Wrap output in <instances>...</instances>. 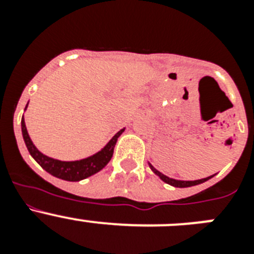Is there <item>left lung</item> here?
<instances>
[{"label": "left lung", "mask_w": 254, "mask_h": 254, "mask_svg": "<svg viewBox=\"0 0 254 254\" xmlns=\"http://www.w3.org/2000/svg\"><path fill=\"white\" fill-rule=\"evenodd\" d=\"M149 167L150 169L152 170V172L156 174V176L159 177V178L161 179L163 182H165V183H168V185L173 186V187H178V188H186V187H192V186H197V185H201V183H203V182L208 181V179H211L212 177L215 176H210L207 177V178H202V179H197V181H179V179H174V178H169V177L164 176L163 173H160L159 170L155 169L154 167H152L151 164L149 163Z\"/></svg>", "instance_id": "left-lung-1"}]
</instances>
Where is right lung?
Instances as JSON below:
<instances>
[{
    "label": "right lung",
    "mask_w": 254,
    "mask_h": 254,
    "mask_svg": "<svg viewBox=\"0 0 254 254\" xmlns=\"http://www.w3.org/2000/svg\"><path fill=\"white\" fill-rule=\"evenodd\" d=\"M28 104H26L25 107V111L26 108H28ZM125 129L126 128L120 129L111 140L108 141L107 145H105L103 149H100L98 152H95V154L90 155V156H87V158L85 159H80V160L64 161L58 160V159H53L51 158V156H47V155H44L43 152H40L39 150L37 149V146L33 143L30 136H29L28 129H26L24 114H22L21 118L22 137H24L26 147H28L29 152H30V155L33 156V159H34L46 172H48L49 174H52V176L56 177V178L64 179V181L68 182L82 181V179L94 176V174H96L98 172H100V170L111 161L112 156H113V150L114 146H116L117 140H118V137L125 132Z\"/></svg>",
    "instance_id": "add662e5"
}]
</instances>
